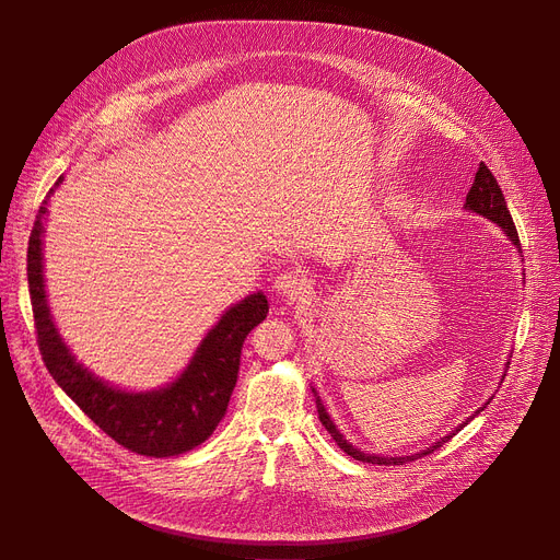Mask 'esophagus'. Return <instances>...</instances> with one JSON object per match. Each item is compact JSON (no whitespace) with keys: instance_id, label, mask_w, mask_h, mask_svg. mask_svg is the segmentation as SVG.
Masks as SVG:
<instances>
[{"instance_id":"esophagus-1","label":"esophagus","mask_w":560,"mask_h":560,"mask_svg":"<svg viewBox=\"0 0 560 560\" xmlns=\"http://www.w3.org/2000/svg\"><path fill=\"white\" fill-rule=\"evenodd\" d=\"M275 290L277 295L285 302H300L311 295V283L300 272H283L275 281Z\"/></svg>"}]
</instances>
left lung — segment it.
Segmentation results:
<instances>
[{
	"mask_svg": "<svg viewBox=\"0 0 560 560\" xmlns=\"http://www.w3.org/2000/svg\"><path fill=\"white\" fill-rule=\"evenodd\" d=\"M465 209L472 211V213H479V215L488 218L490 222L502 226V231L509 235V241L520 249V235H517V229H515L513 218H511V213H509V206H506L504 192H502V188H499L497 179H494L492 172L488 170L486 163H481L479 170H477V174H475V184H472V188H469V192H467V197H465ZM520 254H522V249H520ZM313 393H315V388H313ZM315 404H317L319 422H322V427H325V429L331 433V438L336 440V445H338L347 456L357 458V460H363V463H374V465H404V463H408V460H416V458H422V456H427V454H433L438 447H443L445 440H450V438L454 435V433L445 435L443 440H438V443H435L433 447H427V450H422L420 454H413V456H390V458H388V456H372V454H363L361 450H357L354 445L347 443L345 435L336 429L334 420L329 418L327 408H325V404H322V399L317 397V393H315ZM483 408H486V406H481L472 418H477ZM472 418H467V420L460 424V429H463L469 420H472ZM460 429H456V431H460Z\"/></svg>",
	"mask_w": 560,
	"mask_h": 560,
	"instance_id": "1",
	"label": "left lung"
}]
</instances>
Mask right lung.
<instances>
[{
  "label": "right lung",
  "mask_w": 560,
  "mask_h": 560,
  "mask_svg": "<svg viewBox=\"0 0 560 560\" xmlns=\"http://www.w3.org/2000/svg\"><path fill=\"white\" fill-rule=\"evenodd\" d=\"M63 182L58 176L54 188ZM47 192L36 215L26 249L28 295H32L38 347L45 368L66 395L117 445L140 456H179L209 438L226 413L238 378L241 349L247 334L268 317L262 292L231 306L206 334L184 374L170 386L150 393L117 390L88 372L58 334L45 295L43 279V220Z\"/></svg>",
  "instance_id": "1"
}]
</instances>
